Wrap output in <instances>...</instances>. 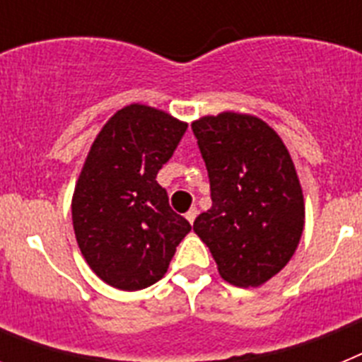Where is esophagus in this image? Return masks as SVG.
Segmentation results:
<instances>
[{
  "instance_id": "34e87169",
  "label": "esophagus",
  "mask_w": 362,
  "mask_h": 362,
  "mask_svg": "<svg viewBox=\"0 0 362 362\" xmlns=\"http://www.w3.org/2000/svg\"><path fill=\"white\" fill-rule=\"evenodd\" d=\"M185 217H187L188 223H194V219L197 217V209H190L187 214H185Z\"/></svg>"
}]
</instances>
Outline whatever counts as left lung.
Segmentation results:
<instances>
[{
    "label": "left lung",
    "instance_id": "8db88e82",
    "mask_svg": "<svg viewBox=\"0 0 362 362\" xmlns=\"http://www.w3.org/2000/svg\"><path fill=\"white\" fill-rule=\"evenodd\" d=\"M192 130L212 196L194 232L226 283L261 286L288 264L305 228V197L288 148L263 119L232 110L199 117Z\"/></svg>",
    "mask_w": 362,
    "mask_h": 362
}]
</instances>
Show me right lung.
<instances>
[{"instance_id": "obj_1", "label": "right lung", "mask_w": 362, "mask_h": 362, "mask_svg": "<svg viewBox=\"0 0 362 362\" xmlns=\"http://www.w3.org/2000/svg\"><path fill=\"white\" fill-rule=\"evenodd\" d=\"M187 127L165 110L132 103L103 124L88 150L72 196L74 233L86 264L114 288L136 292L158 283L192 230L156 181Z\"/></svg>"}]
</instances>
